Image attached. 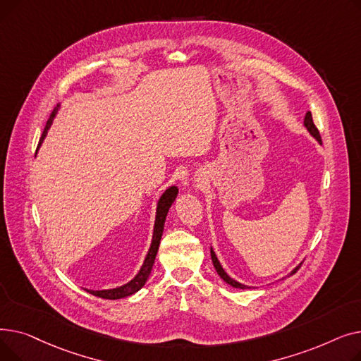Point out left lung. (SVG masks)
<instances>
[{
	"mask_svg": "<svg viewBox=\"0 0 361 361\" xmlns=\"http://www.w3.org/2000/svg\"><path fill=\"white\" fill-rule=\"evenodd\" d=\"M302 124H305V127H306V130L309 131V135L319 143V145H322V139H320V135H319V130L316 128V126H314V123H313V118H312V114H310V111H307L306 112V116H305V121H302ZM211 257H212V263H214V267H215V271L218 272V275L221 276V279L225 282V283H228V286H231V287H234V288H240V290H247V288H250V287H247V286H244V283H241V282H238V281H235V279H233L228 274H226L225 271H224V268H222V264L219 263V260H218V257H216V255H215V252H214V249L211 247ZM301 267V263H298L297 267L287 275V276H291V275H294L297 271H298V268Z\"/></svg>",
	"mask_w": 361,
	"mask_h": 361,
	"instance_id": "left-lung-1",
	"label": "left lung"
}]
</instances>
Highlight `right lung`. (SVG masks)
<instances>
[{"label": "right lung", "mask_w": 361, "mask_h": 361, "mask_svg": "<svg viewBox=\"0 0 361 361\" xmlns=\"http://www.w3.org/2000/svg\"><path fill=\"white\" fill-rule=\"evenodd\" d=\"M59 109H60V105H56V108L52 111L49 120L47 121L45 130L42 133V137L39 140V145H37V149H39L41 145L44 143V140L48 135V131L52 126V121H54L56 114H59ZM177 195H178V187L177 185H169L168 188H165V192L161 195V197L157 203V215H155V225H154V234H152V241H150V245H149L147 255L143 260L142 268L139 269L136 276L133 278L131 281H128L127 283H124V286H121V287L109 288V290H87V288H85L87 293L97 295V297H101V298H106V300H118V298H124V297H128L131 294L137 293L145 286L149 275H150L152 267H154V263H155V257H157V253H158V249H159V243H161V237H162V233H164V224H165L168 211H169L171 204H173L174 200L177 199Z\"/></svg>", "instance_id": "add662e5"}]
</instances>
